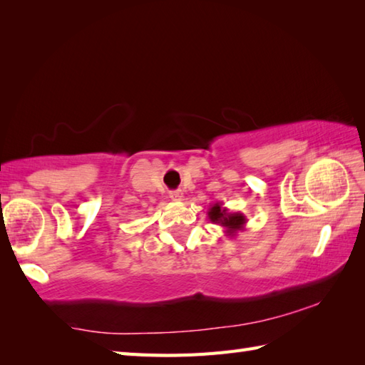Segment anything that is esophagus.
Segmentation results:
<instances>
[{"mask_svg":"<svg viewBox=\"0 0 365 365\" xmlns=\"http://www.w3.org/2000/svg\"><path fill=\"white\" fill-rule=\"evenodd\" d=\"M169 197L173 199V200H175V202H178V200H182L183 199V192L182 191H170L169 192Z\"/></svg>","mask_w":365,"mask_h":365,"instance_id":"esophagus-1","label":"esophagus"}]
</instances>
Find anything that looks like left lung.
Instances as JSON below:
<instances>
[{"instance_id":"1","label":"left lung","mask_w":365,"mask_h":365,"mask_svg":"<svg viewBox=\"0 0 365 365\" xmlns=\"http://www.w3.org/2000/svg\"><path fill=\"white\" fill-rule=\"evenodd\" d=\"M208 220L213 224H218V226L224 227V234L227 237H235L237 232L245 230L246 226V216L240 212H229L226 207H222L221 202H216L208 208Z\"/></svg>"}]
</instances>
